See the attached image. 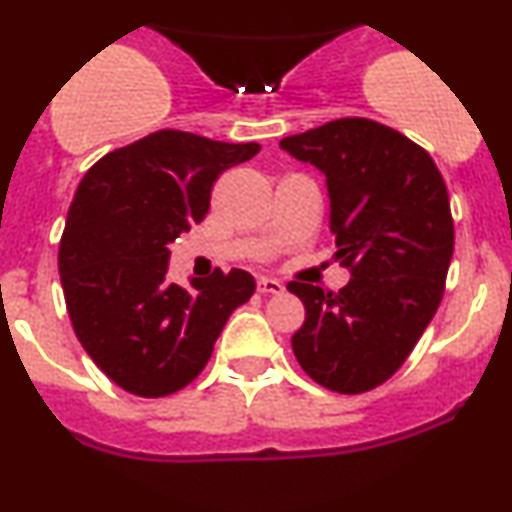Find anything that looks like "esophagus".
Returning <instances> with one entry per match:
<instances>
[{
  "mask_svg": "<svg viewBox=\"0 0 512 512\" xmlns=\"http://www.w3.org/2000/svg\"><path fill=\"white\" fill-rule=\"evenodd\" d=\"M257 291L260 293H284V284L276 279H269V276H260V279H257Z\"/></svg>",
  "mask_w": 512,
  "mask_h": 512,
  "instance_id": "obj_1",
  "label": "esophagus"
}]
</instances>
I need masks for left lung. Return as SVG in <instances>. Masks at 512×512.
I'll use <instances>...</instances> for the list:
<instances>
[{"instance_id":"1","label":"left lung","mask_w":512,"mask_h":512,"mask_svg":"<svg viewBox=\"0 0 512 512\" xmlns=\"http://www.w3.org/2000/svg\"><path fill=\"white\" fill-rule=\"evenodd\" d=\"M327 178L344 289L291 281L305 305L293 354L317 385L361 395L407 361L436 315L455 248L448 187L426 149L366 117L281 139Z\"/></svg>"}]
</instances>
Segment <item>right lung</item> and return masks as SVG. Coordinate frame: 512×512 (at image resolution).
I'll return each mask as SVG.
<instances>
[{"label": "right lung", "instance_id": "1", "mask_svg": "<svg viewBox=\"0 0 512 512\" xmlns=\"http://www.w3.org/2000/svg\"><path fill=\"white\" fill-rule=\"evenodd\" d=\"M260 144L161 129L110 151L76 187L60 240L69 320L98 368L137 397H166L202 373L238 305L255 293L243 269L166 279L168 245L207 216L223 170Z\"/></svg>", "mask_w": 512, "mask_h": 512}]
</instances>
